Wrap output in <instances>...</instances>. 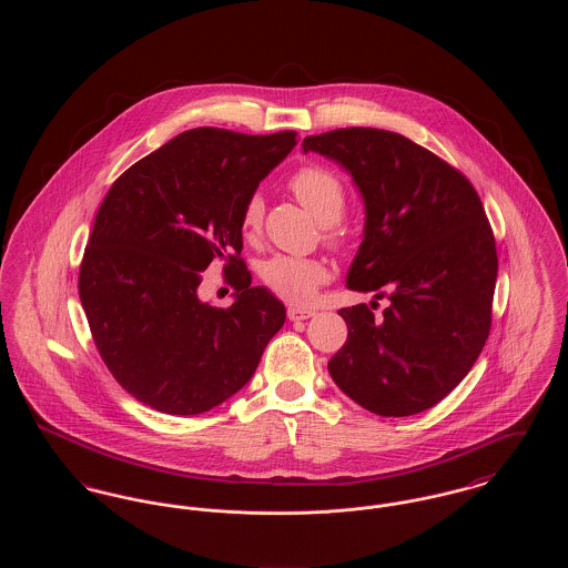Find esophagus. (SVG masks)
<instances>
[{"label":"esophagus","instance_id":"esophagus-1","mask_svg":"<svg viewBox=\"0 0 568 568\" xmlns=\"http://www.w3.org/2000/svg\"><path fill=\"white\" fill-rule=\"evenodd\" d=\"M315 315L313 308H304V306H290L287 308V317L292 322H304V320H311Z\"/></svg>","mask_w":568,"mask_h":568}]
</instances>
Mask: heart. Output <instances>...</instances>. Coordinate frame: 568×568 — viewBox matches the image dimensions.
Returning a JSON list of instances; mask_svg holds the SVG:
<instances>
[{
  "label": "heart",
  "mask_w": 568,
  "mask_h": 568,
  "mask_svg": "<svg viewBox=\"0 0 568 568\" xmlns=\"http://www.w3.org/2000/svg\"><path fill=\"white\" fill-rule=\"evenodd\" d=\"M290 190L324 225L336 223L347 206V193L341 179L322 165H304L290 179ZM264 223V200L253 193L244 204L241 225L244 236L253 239ZM260 276L272 294L285 302L302 304L327 278V268L320 260L276 253L260 266Z\"/></svg>",
  "instance_id": "obj_1"
}]
</instances>
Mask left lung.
Here are the masks:
<instances>
[{"mask_svg": "<svg viewBox=\"0 0 568 568\" xmlns=\"http://www.w3.org/2000/svg\"><path fill=\"white\" fill-rule=\"evenodd\" d=\"M302 149L352 174L366 223L347 287L389 300L381 317L366 304L338 311L349 334L327 371L371 413H422L468 375L489 334L498 255L484 204L462 172L396 132L334 130Z\"/></svg>", "mask_w": 568, "mask_h": 568, "instance_id": "obj_1", "label": "left lung"}]
</instances>
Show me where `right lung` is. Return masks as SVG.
<instances>
[{
	"instance_id": "right-lung-1",
	"label": "right lung",
	"mask_w": 568,
	"mask_h": 568,
	"mask_svg": "<svg viewBox=\"0 0 568 568\" xmlns=\"http://www.w3.org/2000/svg\"><path fill=\"white\" fill-rule=\"evenodd\" d=\"M296 142V132L197 128L112 183L82 255L79 294L104 364L142 405L197 415L225 403L285 324L283 302L251 287L241 216ZM215 258L237 290L230 310L196 296Z\"/></svg>"
}]
</instances>
